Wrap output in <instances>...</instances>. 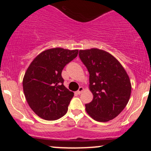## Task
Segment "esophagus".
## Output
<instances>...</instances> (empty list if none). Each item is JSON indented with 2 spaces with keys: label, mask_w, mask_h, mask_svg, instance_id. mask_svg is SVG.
Segmentation results:
<instances>
[{
  "label": "esophagus",
  "mask_w": 151,
  "mask_h": 151,
  "mask_svg": "<svg viewBox=\"0 0 151 151\" xmlns=\"http://www.w3.org/2000/svg\"><path fill=\"white\" fill-rule=\"evenodd\" d=\"M83 91H84V88H83L82 86H80V87L79 88V89H78L77 91H76V93H77V94H80V93L82 92Z\"/></svg>",
  "instance_id": "obj_1"
}]
</instances>
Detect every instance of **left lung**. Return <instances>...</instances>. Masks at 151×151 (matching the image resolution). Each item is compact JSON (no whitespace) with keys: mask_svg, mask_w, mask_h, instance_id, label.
<instances>
[{"mask_svg":"<svg viewBox=\"0 0 151 151\" xmlns=\"http://www.w3.org/2000/svg\"><path fill=\"white\" fill-rule=\"evenodd\" d=\"M79 58L89 73V90L93 99L85 104L87 114L99 122L114 119L129 101L131 84L121 64L104 50H79Z\"/></svg>","mask_w":151,"mask_h":151,"instance_id":"1","label":"left lung"}]
</instances>
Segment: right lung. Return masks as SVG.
Wrapping results in <instances>:
<instances>
[{
  "mask_svg": "<svg viewBox=\"0 0 151 151\" xmlns=\"http://www.w3.org/2000/svg\"><path fill=\"white\" fill-rule=\"evenodd\" d=\"M78 50L51 48L40 53L22 80L27 104L39 117L55 121L65 115L74 93L63 84L62 71L77 56Z\"/></svg>",
  "mask_w": 151,
  "mask_h": 151,
  "instance_id": "obj_1",
  "label": "right lung"
}]
</instances>
